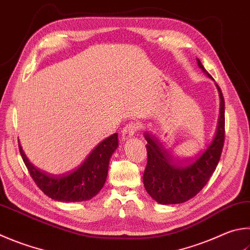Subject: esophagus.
Instances as JSON below:
<instances>
[{
	"instance_id": "obj_1",
	"label": "esophagus",
	"mask_w": 250,
	"mask_h": 250,
	"mask_svg": "<svg viewBox=\"0 0 250 250\" xmlns=\"http://www.w3.org/2000/svg\"><path fill=\"white\" fill-rule=\"evenodd\" d=\"M140 128V125L138 122L135 121H130L128 125H126L124 130H122V133H121V137L124 140H128L131 137H133V134L135 133V131H138Z\"/></svg>"
}]
</instances>
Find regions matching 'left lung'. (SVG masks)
Returning a JSON list of instances; mask_svg holds the SVG:
<instances>
[{
    "instance_id": "1",
    "label": "left lung",
    "mask_w": 250,
    "mask_h": 250,
    "mask_svg": "<svg viewBox=\"0 0 250 250\" xmlns=\"http://www.w3.org/2000/svg\"><path fill=\"white\" fill-rule=\"evenodd\" d=\"M198 64L208 73L199 59ZM208 76L212 79L210 74ZM216 86L221 98L216 133L208 147L196 158L188 163L177 162L152 134H144L147 141V164L143 174V184L147 193L158 203H183L197 196L219 164L225 140V105L221 88Z\"/></svg>"
}]
</instances>
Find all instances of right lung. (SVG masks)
<instances>
[{
	"mask_svg": "<svg viewBox=\"0 0 250 250\" xmlns=\"http://www.w3.org/2000/svg\"><path fill=\"white\" fill-rule=\"evenodd\" d=\"M118 146V133H113L99 143L75 170L54 176L38 169L26 157L20 144V153L37 187L49 198L62 202L90 200L105 185L108 165Z\"/></svg>",
	"mask_w": 250,
	"mask_h": 250,
	"instance_id": "obj_1",
	"label": "right lung"
}]
</instances>
